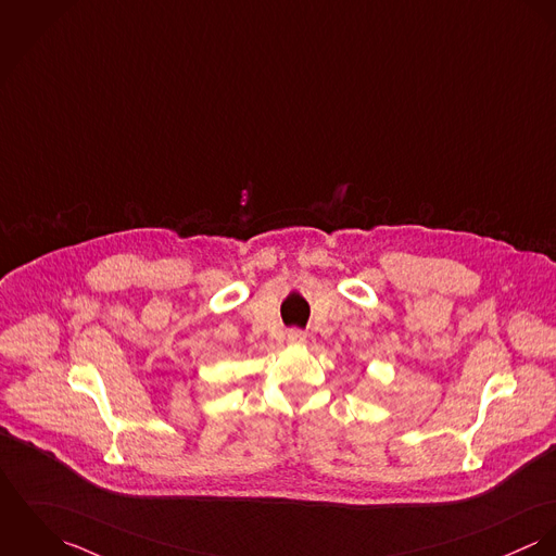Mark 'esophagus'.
<instances>
[{
    "mask_svg": "<svg viewBox=\"0 0 556 556\" xmlns=\"http://www.w3.org/2000/svg\"><path fill=\"white\" fill-rule=\"evenodd\" d=\"M288 341L290 343H305L307 341V334L303 330H290L288 332Z\"/></svg>",
    "mask_w": 556,
    "mask_h": 556,
    "instance_id": "1",
    "label": "esophagus"
}]
</instances>
